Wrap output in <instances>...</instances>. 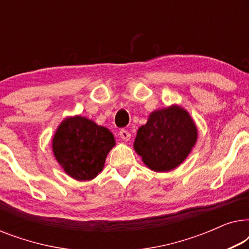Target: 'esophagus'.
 <instances>
[{"label":"esophagus","instance_id":"1","mask_svg":"<svg viewBox=\"0 0 249 249\" xmlns=\"http://www.w3.org/2000/svg\"><path fill=\"white\" fill-rule=\"evenodd\" d=\"M119 136H120V138L122 139V141H124V142H128L129 139H130V137H131L130 132L127 131V130H124V129H122V130H120V132H119Z\"/></svg>","mask_w":249,"mask_h":249}]
</instances>
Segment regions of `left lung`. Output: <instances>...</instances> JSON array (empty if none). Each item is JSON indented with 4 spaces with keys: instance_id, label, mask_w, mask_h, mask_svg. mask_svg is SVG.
Instances as JSON below:
<instances>
[{
    "instance_id": "8db88e82",
    "label": "left lung",
    "mask_w": 249,
    "mask_h": 249,
    "mask_svg": "<svg viewBox=\"0 0 249 249\" xmlns=\"http://www.w3.org/2000/svg\"><path fill=\"white\" fill-rule=\"evenodd\" d=\"M197 138L198 130L188 111L172 104L149 114L138 129L134 149L148 169L168 172L188 158Z\"/></svg>"
}]
</instances>
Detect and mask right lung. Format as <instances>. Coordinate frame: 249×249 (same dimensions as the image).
Returning <instances> with one entry per match:
<instances>
[{"label":"right lung","mask_w":249,"mask_h":249,"mask_svg":"<svg viewBox=\"0 0 249 249\" xmlns=\"http://www.w3.org/2000/svg\"><path fill=\"white\" fill-rule=\"evenodd\" d=\"M114 145V136L107 128L81 115L67 117L52 138L54 158L78 181L96 178Z\"/></svg>","instance_id":"1"}]
</instances>
